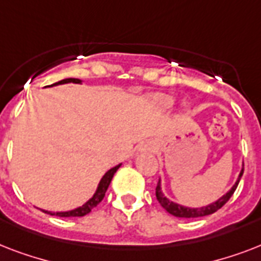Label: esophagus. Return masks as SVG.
Masks as SVG:
<instances>
[{
	"label": "esophagus",
	"instance_id": "34e87169",
	"mask_svg": "<svg viewBox=\"0 0 261 261\" xmlns=\"http://www.w3.org/2000/svg\"><path fill=\"white\" fill-rule=\"evenodd\" d=\"M149 146H150L149 149H154V145H153V143H149Z\"/></svg>",
	"mask_w": 261,
	"mask_h": 261
}]
</instances>
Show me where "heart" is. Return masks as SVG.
Listing matches in <instances>:
<instances>
[{"mask_svg":"<svg viewBox=\"0 0 261 261\" xmlns=\"http://www.w3.org/2000/svg\"><path fill=\"white\" fill-rule=\"evenodd\" d=\"M155 102L159 106L167 108V107H171L173 104V98L169 97V96H165V94H159V96H155Z\"/></svg>","mask_w":261,"mask_h":261,"instance_id":"1","label":"heart"}]
</instances>
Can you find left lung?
Wrapping results in <instances>:
<instances>
[{
    "instance_id": "obj_1",
    "label": "left lung",
    "mask_w": 261,
    "mask_h": 261,
    "mask_svg": "<svg viewBox=\"0 0 261 261\" xmlns=\"http://www.w3.org/2000/svg\"><path fill=\"white\" fill-rule=\"evenodd\" d=\"M244 173V168L241 173L239 176V180L236 181V184L231 187V190L227 192L226 195H223L222 198H219L217 202L211 203L208 206L206 207H202V208H190V207H184V206H180L177 203H173V202H169V199H167L164 196L163 191H161V182H157V187H155V196H157V200L161 206L165 208V210L169 213V214L174 215V217H178V218H198V217H204V215H210L215 211H218L221 207L225 204V203L231 198V195L234 194L236 188L239 186L240 182V178L243 176Z\"/></svg>"
}]
</instances>
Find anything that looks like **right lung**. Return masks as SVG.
<instances>
[{
    "label": "right lung",
    "instance_id": "1",
    "mask_svg": "<svg viewBox=\"0 0 261 261\" xmlns=\"http://www.w3.org/2000/svg\"><path fill=\"white\" fill-rule=\"evenodd\" d=\"M67 83L81 84L83 81L79 79H66V80H62V81H59V83L53 84L51 87H54V85H59V84H67ZM119 167H120V164H119V165H116V167L112 168V169H110V171L107 172V173L102 176L101 181H100V184H98V187H97V191L94 192L93 196H92V198H90L89 200H88V202L84 204V206L79 207V208H74V210L65 211V213H51V211H44V213H47V214H50V215H57V217H84V215L89 214L90 211L93 210L94 207L97 206L98 203L102 200L104 195H106V191L108 190V186H110L111 180H112V177H114L115 172L119 169Z\"/></svg>",
    "mask_w": 261,
    "mask_h": 261
}]
</instances>
